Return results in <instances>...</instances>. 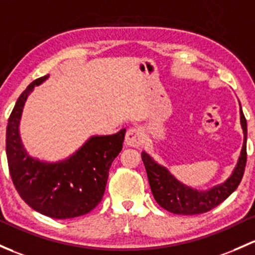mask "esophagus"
<instances>
[{"mask_svg":"<svg viewBox=\"0 0 255 255\" xmlns=\"http://www.w3.org/2000/svg\"><path fill=\"white\" fill-rule=\"evenodd\" d=\"M126 144L129 146H140L144 143V134L140 128L132 127L126 133Z\"/></svg>","mask_w":255,"mask_h":255,"instance_id":"obj_1","label":"esophagus"}]
</instances>
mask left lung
<instances>
[{"label":"left lung","instance_id":"1","mask_svg":"<svg viewBox=\"0 0 255 255\" xmlns=\"http://www.w3.org/2000/svg\"><path fill=\"white\" fill-rule=\"evenodd\" d=\"M241 126L243 129V145L234 171L226 181L209 189H197L182 183L167 167L155 161L146 151H141L150 188L155 200L161 208L177 215H197L221 204L236 191L242 181L247 162V121L240 104Z\"/></svg>","mask_w":255,"mask_h":255}]
</instances>
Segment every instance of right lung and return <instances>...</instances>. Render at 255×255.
Masks as SVG:
<instances>
[{
    "mask_svg": "<svg viewBox=\"0 0 255 255\" xmlns=\"http://www.w3.org/2000/svg\"><path fill=\"white\" fill-rule=\"evenodd\" d=\"M49 77L28 85L8 119V168L15 189L31 209L49 218L72 219L90 213L101 202L111 163L122 150L126 129L111 135H92L73 154L58 161L29 155L20 138L21 114L34 88Z\"/></svg>",
    "mask_w": 255,
    "mask_h": 255,
    "instance_id": "obj_1",
    "label": "right lung"
}]
</instances>
